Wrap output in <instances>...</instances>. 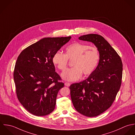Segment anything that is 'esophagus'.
I'll list each match as a JSON object with an SVG mask.
<instances>
[{
  "instance_id": "34e87169",
  "label": "esophagus",
  "mask_w": 135,
  "mask_h": 135,
  "mask_svg": "<svg viewBox=\"0 0 135 135\" xmlns=\"http://www.w3.org/2000/svg\"><path fill=\"white\" fill-rule=\"evenodd\" d=\"M65 85L67 86H69L70 85V83L69 82H66L65 83Z\"/></svg>"
}]
</instances>
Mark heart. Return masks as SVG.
<instances>
[{"mask_svg":"<svg viewBox=\"0 0 135 135\" xmlns=\"http://www.w3.org/2000/svg\"><path fill=\"white\" fill-rule=\"evenodd\" d=\"M74 67L62 74V78L67 81H76L82 74L89 75L95 70L100 59V53L97 48L80 42L70 44L66 48L65 53L56 52L53 57L54 65L62 71L68 66V59H73Z\"/></svg>","mask_w":135,"mask_h":135,"instance_id":"heart-1","label":"heart"}]
</instances>
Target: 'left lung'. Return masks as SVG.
Instances as JSON below:
<instances>
[{
  "label": "left lung",
  "mask_w": 135,
  "mask_h": 135,
  "mask_svg": "<svg viewBox=\"0 0 135 135\" xmlns=\"http://www.w3.org/2000/svg\"><path fill=\"white\" fill-rule=\"evenodd\" d=\"M80 40L93 43L100 53L98 66L89 77L70 85V95L75 109L88 117L103 113L114 102L120 88L123 64L120 56L101 35H84Z\"/></svg>",
  "instance_id": "obj_1"
}]
</instances>
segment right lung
I'll use <instances>...</instances> for the list:
<instances>
[{"label": "right lung", "instance_id": "1", "mask_svg": "<svg viewBox=\"0 0 135 135\" xmlns=\"http://www.w3.org/2000/svg\"><path fill=\"white\" fill-rule=\"evenodd\" d=\"M71 36L46 37L28 46L19 55L13 78L18 99L30 113L42 116L55 109L57 95L64 83L55 72L54 54Z\"/></svg>", "mask_w": 135, "mask_h": 135}]
</instances>
